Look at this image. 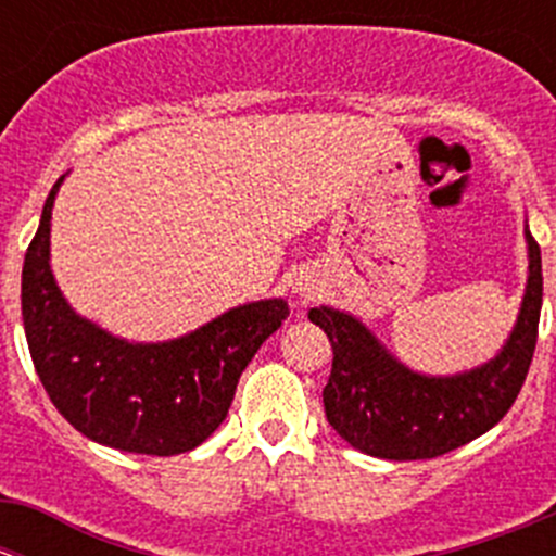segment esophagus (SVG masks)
<instances>
[{"mask_svg": "<svg viewBox=\"0 0 556 556\" xmlns=\"http://www.w3.org/2000/svg\"><path fill=\"white\" fill-rule=\"evenodd\" d=\"M295 293H299V295H312L314 290L309 288V285H301V282H299V288H295Z\"/></svg>", "mask_w": 556, "mask_h": 556, "instance_id": "34e87169", "label": "esophagus"}]
</instances>
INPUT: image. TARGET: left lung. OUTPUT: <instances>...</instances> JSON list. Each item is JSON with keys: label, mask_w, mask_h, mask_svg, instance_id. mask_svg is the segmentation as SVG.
Here are the masks:
<instances>
[{"label": "left lung", "mask_w": 556, "mask_h": 556, "mask_svg": "<svg viewBox=\"0 0 556 556\" xmlns=\"http://www.w3.org/2000/svg\"><path fill=\"white\" fill-rule=\"evenodd\" d=\"M527 285L521 306L492 361L433 377L408 368L355 314L314 306L328 333L333 368L323 390L325 417L350 446L382 459H430L495 428L517 401L538 341L543 304L541 247L525 226Z\"/></svg>", "instance_id": "8db88e82"}]
</instances>
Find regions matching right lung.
<instances>
[{
  "label": "right lung",
  "mask_w": 556,
  "mask_h": 556,
  "mask_svg": "<svg viewBox=\"0 0 556 556\" xmlns=\"http://www.w3.org/2000/svg\"><path fill=\"white\" fill-rule=\"evenodd\" d=\"M64 177L45 199L21 277L39 382L61 417L97 444L159 457L195 450L226 419L239 377L290 314L288 301L233 306L169 341L112 336L72 309L50 268V217Z\"/></svg>",
  "instance_id": "right-lung-1"
}]
</instances>
